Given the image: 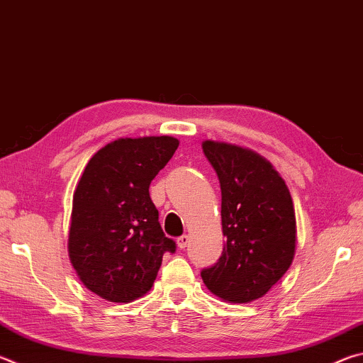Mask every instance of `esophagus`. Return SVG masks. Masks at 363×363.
Masks as SVG:
<instances>
[{"mask_svg": "<svg viewBox=\"0 0 363 363\" xmlns=\"http://www.w3.org/2000/svg\"><path fill=\"white\" fill-rule=\"evenodd\" d=\"M189 245V235H181L179 238H177V248L184 250Z\"/></svg>", "mask_w": 363, "mask_h": 363, "instance_id": "34e87169", "label": "esophagus"}]
</instances>
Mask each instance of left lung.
Instances as JSON below:
<instances>
[{"mask_svg":"<svg viewBox=\"0 0 363 363\" xmlns=\"http://www.w3.org/2000/svg\"><path fill=\"white\" fill-rule=\"evenodd\" d=\"M220 184L223 256L201 270L208 290L229 303L259 299L290 269L296 216L285 181L250 149L216 140L201 144Z\"/></svg>","mask_w":363,"mask_h":363,"instance_id":"left-lung-1","label":"left lung"}]
</instances>
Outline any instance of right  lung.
Instances as JSON below:
<instances>
[{"label": "right lung", "mask_w": 363, "mask_h": 363, "mask_svg": "<svg viewBox=\"0 0 363 363\" xmlns=\"http://www.w3.org/2000/svg\"><path fill=\"white\" fill-rule=\"evenodd\" d=\"M179 145L171 136L120 138L97 150L73 192L69 257L83 285L110 303H131L150 290L164 237L149 187Z\"/></svg>", "instance_id": "add662e5"}]
</instances>
